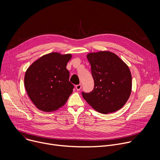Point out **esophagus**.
Returning <instances> with one entry per match:
<instances>
[{
  "mask_svg": "<svg viewBox=\"0 0 160 160\" xmlns=\"http://www.w3.org/2000/svg\"><path fill=\"white\" fill-rule=\"evenodd\" d=\"M81 88H82V85H81V84H78V85H76V89H77L78 91H79Z\"/></svg>",
  "mask_w": 160,
  "mask_h": 160,
  "instance_id": "34e87169",
  "label": "esophagus"
}]
</instances>
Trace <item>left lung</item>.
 I'll use <instances>...</instances> for the list:
<instances>
[{"instance_id": "left-lung-1", "label": "left lung", "mask_w": 160, "mask_h": 160, "mask_svg": "<svg viewBox=\"0 0 160 160\" xmlns=\"http://www.w3.org/2000/svg\"><path fill=\"white\" fill-rule=\"evenodd\" d=\"M91 66L94 87L82 92L87 102L102 114L115 112L128 101L132 91V75L128 66L109 51L90 52L87 56Z\"/></svg>"}]
</instances>
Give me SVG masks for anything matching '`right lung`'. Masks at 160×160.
<instances>
[{"label": "right lung", "instance_id": "1", "mask_svg": "<svg viewBox=\"0 0 160 160\" xmlns=\"http://www.w3.org/2000/svg\"><path fill=\"white\" fill-rule=\"evenodd\" d=\"M72 54L51 52L34 61L25 75L27 92L40 110L51 112L62 107L73 92L74 85L69 81L66 69Z\"/></svg>", "mask_w": 160, "mask_h": 160}]
</instances>
